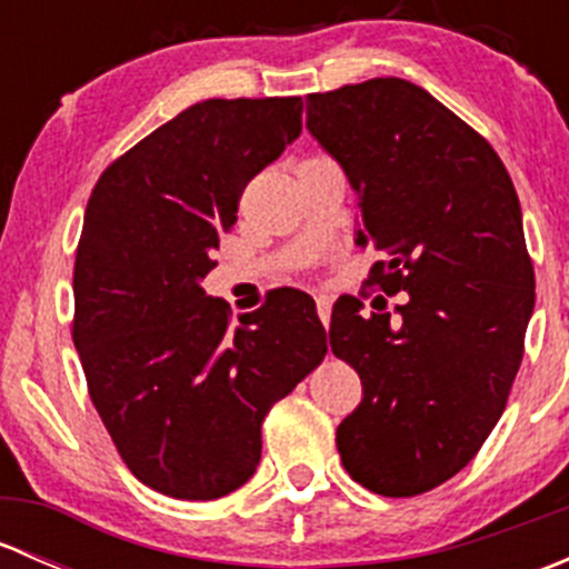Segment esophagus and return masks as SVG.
<instances>
[{"mask_svg":"<svg viewBox=\"0 0 569 569\" xmlns=\"http://www.w3.org/2000/svg\"><path fill=\"white\" fill-rule=\"evenodd\" d=\"M330 308H332V300L327 295H319L317 297V313H319V319H321V325H330Z\"/></svg>","mask_w":569,"mask_h":569,"instance_id":"obj_1","label":"esophagus"}]
</instances>
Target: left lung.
Instances as JSON below:
<instances>
[{
  "instance_id": "obj_1",
  "label": "left lung",
  "mask_w": 569,
  "mask_h": 569,
  "mask_svg": "<svg viewBox=\"0 0 569 569\" xmlns=\"http://www.w3.org/2000/svg\"><path fill=\"white\" fill-rule=\"evenodd\" d=\"M306 129L360 200L355 244L386 256L371 283L407 291L363 317L338 297L330 349L363 382L338 423L343 468L380 496L443 485L507 407L533 313L523 214L490 142L449 107L386 77L308 96Z\"/></svg>"
}]
</instances>
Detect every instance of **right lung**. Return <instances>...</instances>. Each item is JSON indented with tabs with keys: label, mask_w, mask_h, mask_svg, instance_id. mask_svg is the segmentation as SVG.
Listing matches in <instances>:
<instances>
[{
	"label": "right lung",
	"mask_w": 569,
	"mask_h": 569,
	"mask_svg": "<svg viewBox=\"0 0 569 569\" xmlns=\"http://www.w3.org/2000/svg\"><path fill=\"white\" fill-rule=\"evenodd\" d=\"M302 131V99H209L104 170L73 267V343L142 485L214 501L256 473L261 423L327 355L317 302L280 289L239 325L200 280L239 194Z\"/></svg>",
	"instance_id": "1"
}]
</instances>
